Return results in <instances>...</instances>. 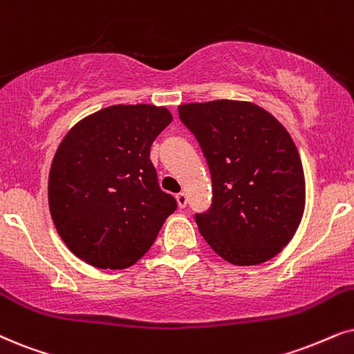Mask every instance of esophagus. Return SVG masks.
Returning <instances> with one entry per match:
<instances>
[{
	"label": "esophagus",
	"instance_id": "esophagus-1",
	"mask_svg": "<svg viewBox=\"0 0 354 354\" xmlns=\"http://www.w3.org/2000/svg\"><path fill=\"white\" fill-rule=\"evenodd\" d=\"M176 203L181 209L186 207V205H187V196L185 194V192H180V194H176Z\"/></svg>",
	"mask_w": 354,
	"mask_h": 354
}]
</instances>
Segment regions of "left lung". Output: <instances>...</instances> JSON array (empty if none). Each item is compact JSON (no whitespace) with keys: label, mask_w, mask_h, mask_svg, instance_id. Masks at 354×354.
Returning <instances> with one entry per match:
<instances>
[{"label":"left lung","mask_w":354,"mask_h":354,"mask_svg":"<svg viewBox=\"0 0 354 354\" xmlns=\"http://www.w3.org/2000/svg\"><path fill=\"white\" fill-rule=\"evenodd\" d=\"M178 113L212 180V204L194 216L205 241L240 266L276 257L296 234L306 205L301 156L289 132L253 102H189Z\"/></svg>","instance_id":"obj_1"}]
</instances>
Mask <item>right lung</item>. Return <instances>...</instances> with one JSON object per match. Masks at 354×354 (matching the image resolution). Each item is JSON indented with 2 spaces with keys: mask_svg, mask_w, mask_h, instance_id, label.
I'll list each match as a JSON object with an SVG mask.
<instances>
[{
  "mask_svg": "<svg viewBox=\"0 0 354 354\" xmlns=\"http://www.w3.org/2000/svg\"><path fill=\"white\" fill-rule=\"evenodd\" d=\"M171 120L167 107L109 106L80 120L58 145L48 207L58 235L88 265H133L176 210L150 160L151 144Z\"/></svg>",
  "mask_w": 354,
  "mask_h": 354,
  "instance_id": "right-lung-1",
  "label": "right lung"
}]
</instances>
